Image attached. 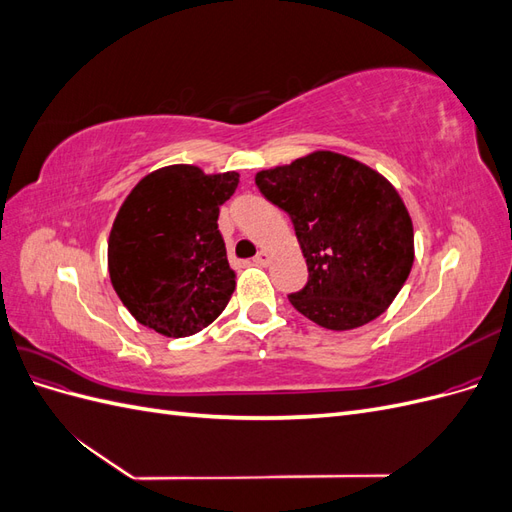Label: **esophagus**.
<instances>
[{
    "label": "esophagus",
    "instance_id": "obj_1",
    "mask_svg": "<svg viewBox=\"0 0 512 512\" xmlns=\"http://www.w3.org/2000/svg\"><path fill=\"white\" fill-rule=\"evenodd\" d=\"M254 262H256V265H260V267H265L267 262H269V254H267V252H258V254L254 256Z\"/></svg>",
    "mask_w": 512,
    "mask_h": 512
}]
</instances>
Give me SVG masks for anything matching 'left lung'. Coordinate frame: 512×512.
<instances>
[{"label": "left lung", "mask_w": 512, "mask_h": 512, "mask_svg": "<svg viewBox=\"0 0 512 512\" xmlns=\"http://www.w3.org/2000/svg\"><path fill=\"white\" fill-rule=\"evenodd\" d=\"M260 194L284 209L307 262L292 307L331 331L378 318L406 284L414 230L404 200L374 168L342 153L314 151L260 170Z\"/></svg>", "instance_id": "left-lung-1"}]
</instances>
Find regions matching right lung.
Returning a JSON list of instances; mask_svg holds the SVG:
<instances>
[{
	"instance_id": "1",
	"label": "right lung",
	"mask_w": 512,
	"mask_h": 512,
	"mask_svg": "<svg viewBox=\"0 0 512 512\" xmlns=\"http://www.w3.org/2000/svg\"><path fill=\"white\" fill-rule=\"evenodd\" d=\"M239 173L198 166L153 170L123 200L111 237L108 273L130 314L166 337H188L218 318L235 290V271L218 230L220 207Z\"/></svg>"
}]
</instances>
